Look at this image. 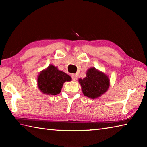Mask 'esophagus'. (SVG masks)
<instances>
[{"mask_svg":"<svg viewBox=\"0 0 147 147\" xmlns=\"http://www.w3.org/2000/svg\"><path fill=\"white\" fill-rule=\"evenodd\" d=\"M71 78H72V80H73V81H76L77 78H78V76L76 75V74H73L71 75Z\"/></svg>","mask_w":147,"mask_h":147,"instance_id":"esophagus-1","label":"esophagus"}]
</instances>
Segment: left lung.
<instances>
[{
    "label": "left lung",
    "mask_w": 147,
    "mask_h": 147,
    "mask_svg": "<svg viewBox=\"0 0 147 147\" xmlns=\"http://www.w3.org/2000/svg\"><path fill=\"white\" fill-rule=\"evenodd\" d=\"M83 94L91 98H96L107 92L109 87V79L95 68H90L86 77L79 80Z\"/></svg>",
    "instance_id": "8db88e82"
}]
</instances>
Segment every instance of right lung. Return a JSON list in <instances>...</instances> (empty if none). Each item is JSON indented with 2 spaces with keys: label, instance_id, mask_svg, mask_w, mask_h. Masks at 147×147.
Returning <instances> with one entry per match:
<instances>
[{
  "label": "right lung",
  "instance_id": "right-lung-1",
  "mask_svg": "<svg viewBox=\"0 0 147 147\" xmlns=\"http://www.w3.org/2000/svg\"><path fill=\"white\" fill-rule=\"evenodd\" d=\"M71 80L69 75L51 65L39 74L38 86L40 91L45 94L55 95L61 92L64 83Z\"/></svg>",
  "mask_w": 147,
  "mask_h": 147
}]
</instances>
